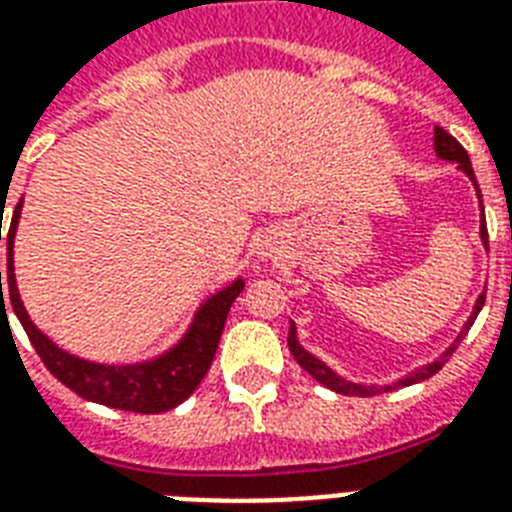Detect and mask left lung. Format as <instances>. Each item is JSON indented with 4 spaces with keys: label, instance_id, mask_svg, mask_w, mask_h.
I'll return each mask as SVG.
<instances>
[{
    "label": "left lung",
    "instance_id": "1",
    "mask_svg": "<svg viewBox=\"0 0 512 512\" xmlns=\"http://www.w3.org/2000/svg\"><path fill=\"white\" fill-rule=\"evenodd\" d=\"M433 148H436V154L444 159V162H454L457 167H460L465 175L473 180V185H476V193H478V199H481V191H478V183H476V175H473V164H470V156L468 151L457 143V140L449 135L446 130H441V127H436V135H433ZM481 212H484V204H481ZM481 241H484V247H489V233H486V220L481 217ZM484 300H486V292L476 300V308H473V313H470V319L468 324L462 327L460 337L449 345V348L441 353V356L433 361V364H425L422 369H414L412 374H406L404 380H398L393 382V385H358V382H350V380H342L340 374L332 372L324 361H319L316 356H311L308 350L297 342V329H295V321H289V337H287V345L289 350H292V356H295V361L300 366H303L305 372L311 374L313 380L321 382V385H327L329 390H335V393H342V396H374V393H388V390L393 388H406V385H414V382H422V380H428V377H433V374L441 369V366L449 361V356H452L454 350H457V345L462 342V337L468 335V329L473 327V321H476L478 311L484 308Z\"/></svg>",
    "mask_w": 512,
    "mask_h": 512
}]
</instances>
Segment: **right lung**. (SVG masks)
I'll use <instances>...</instances> for the list:
<instances>
[{
    "label": "right lung",
    "mask_w": 512,
    "mask_h": 512,
    "mask_svg": "<svg viewBox=\"0 0 512 512\" xmlns=\"http://www.w3.org/2000/svg\"><path fill=\"white\" fill-rule=\"evenodd\" d=\"M20 207H23V199L18 201V207L12 209L10 231H7V276H2L0 271L2 313H7L2 292L4 281L12 311L23 324L28 340H31L34 350L44 361V366L52 372V377H58L66 388L74 390L76 396L95 401V404L111 406V409H124V412L159 414L170 412L177 404H183L185 398L199 388V382L204 380V374H207L209 364L215 358L225 319H228L233 300L244 289V279H236L225 289L215 292L209 300H204L183 340L167 353H162V356L151 358V361H140V364H95V361H84V358L58 348L50 337L39 332L34 327V321L28 319L23 303H20L18 284H15V265H12V241H15V228H18L20 220Z\"/></svg>",
    "instance_id": "right-lung-1"
}]
</instances>
